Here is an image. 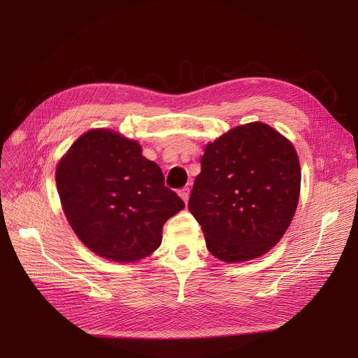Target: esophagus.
Segmentation results:
<instances>
[{"instance_id": "esophagus-1", "label": "esophagus", "mask_w": 358, "mask_h": 358, "mask_svg": "<svg viewBox=\"0 0 358 358\" xmlns=\"http://www.w3.org/2000/svg\"><path fill=\"white\" fill-rule=\"evenodd\" d=\"M178 194L184 200V203H187V201H189V197H190V189H189V187H182L181 190H178Z\"/></svg>"}]
</instances>
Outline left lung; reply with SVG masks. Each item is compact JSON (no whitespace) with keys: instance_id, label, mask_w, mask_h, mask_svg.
<instances>
[{"instance_id":"8db88e82","label":"left lung","mask_w":358,"mask_h":358,"mask_svg":"<svg viewBox=\"0 0 358 358\" xmlns=\"http://www.w3.org/2000/svg\"><path fill=\"white\" fill-rule=\"evenodd\" d=\"M189 210L216 258L239 262L266 254L294 216L300 165L293 145L264 123L238 126L201 157Z\"/></svg>"}]
</instances>
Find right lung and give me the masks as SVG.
<instances>
[{
	"label": "right lung",
	"mask_w": 358,
	"mask_h": 358,
	"mask_svg": "<svg viewBox=\"0 0 358 358\" xmlns=\"http://www.w3.org/2000/svg\"><path fill=\"white\" fill-rule=\"evenodd\" d=\"M138 142L107 129L84 134L56 168L65 216L84 245L97 255L134 262L154 252L164 223L184 208L165 187L161 168Z\"/></svg>",
	"instance_id": "add662e5"
}]
</instances>
